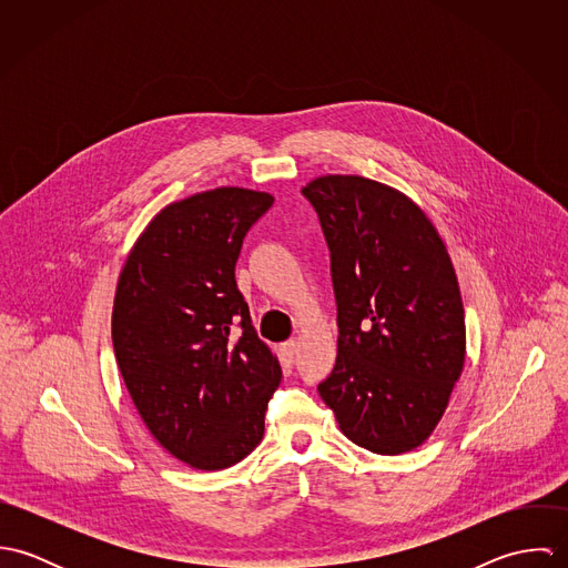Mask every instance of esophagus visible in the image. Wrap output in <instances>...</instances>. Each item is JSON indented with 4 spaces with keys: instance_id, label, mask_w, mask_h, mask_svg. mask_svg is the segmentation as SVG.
Returning <instances> with one entry per match:
<instances>
[{
    "instance_id": "obj_1",
    "label": "esophagus",
    "mask_w": 568,
    "mask_h": 568,
    "mask_svg": "<svg viewBox=\"0 0 568 568\" xmlns=\"http://www.w3.org/2000/svg\"><path fill=\"white\" fill-rule=\"evenodd\" d=\"M282 354H284L288 361H293V358H295V354H297V341H295V338H291V341L282 343Z\"/></svg>"
}]
</instances>
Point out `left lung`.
Masks as SVG:
<instances>
[{
	"instance_id": "1",
	"label": "left lung",
	"mask_w": 568,
	"mask_h": 568,
	"mask_svg": "<svg viewBox=\"0 0 568 568\" xmlns=\"http://www.w3.org/2000/svg\"><path fill=\"white\" fill-rule=\"evenodd\" d=\"M302 194L329 248L336 363L320 396L356 446L417 448L442 419L466 361V320L450 255L398 190L327 174Z\"/></svg>"
}]
</instances>
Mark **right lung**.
I'll return each instance as SVG.
<instances>
[{
  "label": "right lung",
  "instance_id": "add662e5",
  "mask_svg": "<svg viewBox=\"0 0 568 568\" xmlns=\"http://www.w3.org/2000/svg\"><path fill=\"white\" fill-rule=\"evenodd\" d=\"M271 205L244 187L170 203L118 280L111 336L124 385L153 437L196 470L230 468L260 444L282 378L234 273Z\"/></svg>",
  "mask_w": 568,
  "mask_h": 568
}]
</instances>
